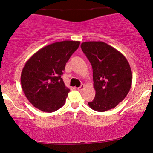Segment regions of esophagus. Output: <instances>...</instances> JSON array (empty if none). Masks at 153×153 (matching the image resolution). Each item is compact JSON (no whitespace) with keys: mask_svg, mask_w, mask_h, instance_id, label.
I'll use <instances>...</instances> for the list:
<instances>
[{"mask_svg":"<svg viewBox=\"0 0 153 153\" xmlns=\"http://www.w3.org/2000/svg\"><path fill=\"white\" fill-rule=\"evenodd\" d=\"M84 88H85V85L84 84H81V85H80V87H78V89L79 91H82V90L84 89Z\"/></svg>","mask_w":153,"mask_h":153,"instance_id":"1","label":"esophagus"}]
</instances>
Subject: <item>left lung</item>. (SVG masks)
<instances>
[{
	"instance_id": "left-lung-1",
	"label": "left lung",
	"mask_w": 153,
	"mask_h": 153,
	"mask_svg": "<svg viewBox=\"0 0 153 153\" xmlns=\"http://www.w3.org/2000/svg\"><path fill=\"white\" fill-rule=\"evenodd\" d=\"M91 64L96 94L88 102L92 110L105 112L114 108L128 94L132 73L125 56L102 41H87L80 45Z\"/></svg>"
}]
</instances>
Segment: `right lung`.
Returning <instances> with one entry per match:
<instances>
[{"mask_svg":"<svg viewBox=\"0 0 153 153\" xmlns=\"http://www.w3.org/2000/svg\"><path fill=\"white\" fill-rule=\"evenodd\" d=\"M79 45L80 41H73L51 43L38 50L25 63L21 74L22 88L35 107L52 112L65 105L70 89L61 75Z\"/></svg>","mask_w":153,"mask_h":153,"instance_id":"obj_1","label":"right lung"}]
</instances>
